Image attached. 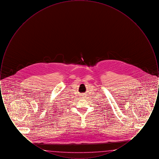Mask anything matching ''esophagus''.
Here are the masks:
<instances>
[{
    "instance_id": "34e87169",
    "label": "esophagus",
    "mask_w": 159,
    "mask_h": 159,
    "mask_svg": "<svg viewBox=\"0 0 159 159\" xmlns=\"http://www.w3.org/2000/svg\"><path fill=\"white\" fill-rule=\"evenodd\" d=\"M82 96H83V97H84V94H82Z\"/></svg>"
}]
</instances>
